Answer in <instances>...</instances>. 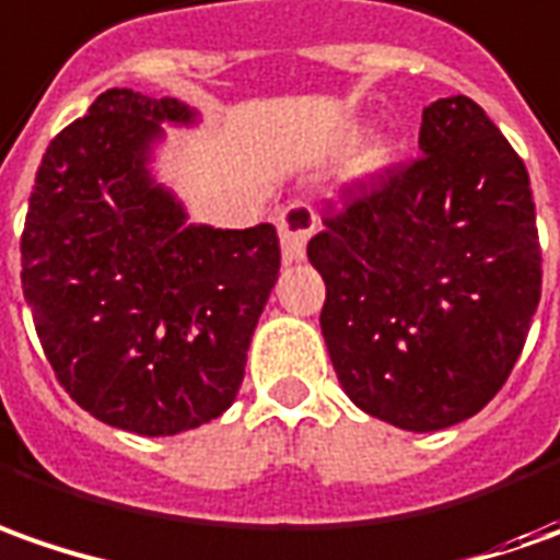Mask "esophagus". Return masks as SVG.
<instances>
[{"mask_svg":"<svg viewBox=\"0 0 560 560\" xmlns=\"http://www.w3.org/2000/svg\"><path fill=\"white\" fill-rule=\"evenodd\" d=\"M316 210H313V203L306 201H291L284 210L279 213V238H281V257L284 262H298L303 260V254H306V242H310V235L316 232Z\"/></svg>","mask_w":560,"mask_h":560,"instance_id":"34e87169","label":"esophagus"}]
</instances>
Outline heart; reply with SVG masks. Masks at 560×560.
Here are the masks:
<instances>
[{
	"label": "heart",
	"instance_id": "heart-1",
	"mask_svg": "<svg viewBox=\"0 0 560 560\" xmlns=\"http://www.w3.org/2000/svg\"><path fill=\"white\" fill-rule=\"evenodd\" d=\"M387 164H390V148L384 145V142H375L372 148H365L362 158H359V170H365V173H377Z\"/></svg>",
	"mask_w": 560,
	"mask_h": 560
}]
</instances>
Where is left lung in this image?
Masks as SVG:
<instances>
[{
    "mask_svg": "<svg viewBox=\"0 0 560 560\" xmlns=\"http://www.w3.org/2000/svg\"><path fill=\"white\" fill-rule=\"evenodd\" d=\"M421 154L343 188L306 257L343 394L402 431H443L509 381L542 291L527 166L468 95L424 107Z\"/></svg>",
    "mask_w": 560,
    "mask_h": 560,
    "instance_id": "1",
    "label": "left lung"
}]
</instances>
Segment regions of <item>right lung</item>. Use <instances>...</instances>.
Here are the masks:
<instances>
[{"label": "right lung", "instance_id": "right-lung-1", "mask_svg": "<svg viewBox=\"0 0 560 560\" xmlns=\"http://www.w3.org/2000/svg\"><path fill=\"white\" fill-rule=\"evenodd\" d=\"M176 98L102 92L46 148L21 235V284L46 359L77 406L145 436L220 418L279 279L276 225H188L148 173Z\"/></svg>", "mask_w": 560, "mask_h": 560}]
</instances>
